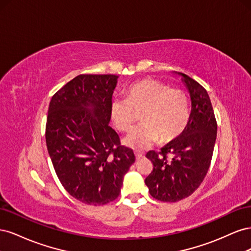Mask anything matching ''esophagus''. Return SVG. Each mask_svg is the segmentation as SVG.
<instances>
[{
  "instance_id": "esophagus-1",
  "label": "esophagus",
  "mask_w": 251,
  "mask_h": 251,
  "mask_svg": "<svg viewBox=\"0 0 251 251\" xmlns=\"http://www.w3.org/2000/svg\"><path fill=\"white\" fill-rule=\"evenodd\" d=\"M135 157H136V159H137V160H139V159L144 157V154L140 151H135Z\"/></svg>"
}]
</instances>
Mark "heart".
Segmentation results:
<instances>
[{
  "mask_svg": "<svg viewBox=\"0 0 251 251\" xmlns=\"http://www.w3.org/2000/svg\"><path fill=\"white\" fill-rule=\"evenodd\" d=\"M140 113L142 123L124 139L133 149H144L155 143H169L186 130L191 117L187 95L156 79H143L126 90V97L113 98L111 119L119 131H130Z\"/></svg>",
  "mask_w": 251,
  "mask_h": 251,
  "instance_id": "heart-1",
  "label": "heart"
}]
</instances>
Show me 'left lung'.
I'll return each instance as SVG.
<instances>
[{
	"label": "left lung",
	"mask_w": 251,
	"mask_h": 251,
	"mask_svg": "<svg viewBox=\"0 0 251 251\" xmlns=\"http://www.w3.org/2000/svg\"><path fill=\"white\" fill-rule=\"evenodd\" d=\"M178 74L191 95L189 123L183 134L160 151L147 153L153 171L144 182L151 196L163 202L187 198L200 186L209 169L217 138V121L206 90L186 74Z\"/></svg>",
	"instance_id": "1"
}]
</instances>
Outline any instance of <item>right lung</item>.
Masks as SVG:
<instances>
[{"instance_id":"add662e5","label":"right lung","mask_w":251,"mask_h":251,"mask_svg":"<svg viewBox=\"0 0 251 251\" xmlns=\"http://www.w3.org/2000/svg\"><path fill=\"white\" fill-rule=\"evenodd\" d=\"M117 75L80 74L52 96L46 143L53 168L73 198L103 205L120 194L125 175L135 162L109 126Z\"/></svg>"}]
</instances>
